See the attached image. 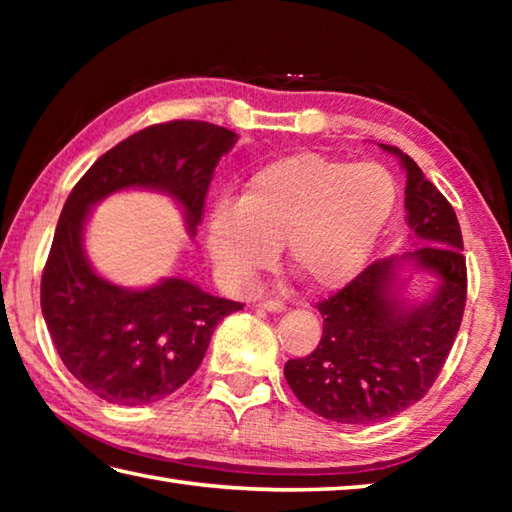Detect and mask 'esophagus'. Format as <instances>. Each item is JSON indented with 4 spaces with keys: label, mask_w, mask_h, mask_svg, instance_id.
Segmentation results:
<instances>
[{
    "label": "esophagus",
    "mask_w": 512,
    "mask_h": 512,
    "mask_svg": "<svg viewBox=\"0 0 512 512\" xmlns=\"http://www.w3.org/2000/svg\"><path fill=\"white\" fill-rule=\"evenodd\" d=\"M259 307L266 309V311H282L284 309V302L282 300H275V298H266L259 302Z\"/></svg>",
    "instance_id": "1"
}]
</instances>
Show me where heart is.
Returning <instances> with one entry per match:
<instances>
[{
    "label": "heart",
    "mask_w": 512,
    "mask_h": 512,
    "mask_svg": "<svg viewBox=\"0 0 512 512\" xmlns=\"http://www.w3.org/2000/svg\"><path fill=\"white\" fill-rule=\"evenodd\" d=\"M395 201V180L379 162L284 155L250 176L237 207L212 214L210 248L225 273L250 282L287 246L293 271L314 287H336L366 262Z\"/></svg>",
    "instance_id": "obj_1"
}]
</instances>
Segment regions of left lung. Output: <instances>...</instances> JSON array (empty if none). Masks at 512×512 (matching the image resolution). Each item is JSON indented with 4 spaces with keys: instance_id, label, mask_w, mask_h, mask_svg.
<instances>
[{
    "instance_id": "1",
    "label": "left lung",
    "mask_w": 512,
    "mask_h": 512,
    "mask_svg": "<svg viewBox=\"0 0 512 512\" xmlns=\"http://www.w3.org/2000/svg\"><path fill=\"white\" fill-rule=\"evenodd\" d=\"M381 146L400 155L406 169V221L420 246L377 259L316 302L320 343L284 366L291 391L309 411L343 424H375L420 402L452 352L467 300L463 235L452 203L409 155ZM400 258H415L441 277L427 306L402 310L387 293Z\"/></svg>"
}]
</instances>
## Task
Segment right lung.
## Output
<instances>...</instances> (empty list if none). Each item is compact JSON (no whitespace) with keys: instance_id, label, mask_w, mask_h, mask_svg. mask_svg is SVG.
Wrapping results in <instances>:
<instances>
[{"instance_id":"1","label":"right lung","mask_w":512,"mask_h":512,"mask_svg":"<svg viewBox=\"0 0 512 512\" xmlns=\"http://www.w3.org/2000/svg\"><path fill=\"white\" fill-rule=\"evenodd\" d=\"M235 142V133L210 121L153 124L103 153L67 196L42 268L40 305L65 368L101 400L140 406L178 391L201 366L219 320L244 305L176 277L146 291L106 282L83 253L88 210L117 189L153 187L178 198L194 230L216 162Z\"/></svg>"}]
</instances>
